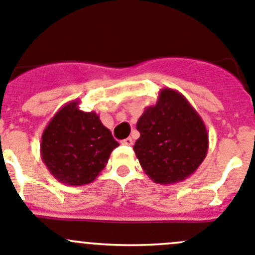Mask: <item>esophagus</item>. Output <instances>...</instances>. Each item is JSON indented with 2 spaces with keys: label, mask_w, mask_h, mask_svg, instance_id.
<instances>
[{
  "label": "esophagus",
  "mask_w": 255,
  "mask_h": 255,
  "mask_svg": "<svg viewBox=\"0 0 255 255\" xmlns=\"http://www.w3.org/2000/svg\"><path fill=\"white\" fill-rule=\"evenodd\" d=\"M122 144H126V145H132L133 144V139L130 137L126 138V139L122 140Z\"/></svg>",
  "instance_id": "1"
}]
</instances>
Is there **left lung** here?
Listing matches in <instances>:
<instances>
[{
    "label": "left lung",
    "mask_w": 255,
    "mask_h": 255,
    "mask_svg": "<svg viewBox=\"0 0 255 255\" xmlns=\"http://www.w3.org/2000/svg\"><path fill=\"white\" fill-rule=\"evenodd\" d=\"M140 137L133 145L145 174L159 184H173L193 174L208 152V132L187 98L163 88L157 103L137 122Z\"/></svg>",
    "instance_id": "obj_1"
}]
</instances>
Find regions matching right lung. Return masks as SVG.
<instances>
[{
  "label": "right lung",
  "mask_w": 255,
  "mask_h": 255,
  "mask_svg": "<svg viewBox=\"0 0 255 255\" xmlns=\"http://www.w3.org/2000/svg\"><path fill=\"white\" fill-rule=\"evenodd\" d=\"M80 101L68 102L52 117L41 138V157L47 169L63 184L92 183L120 143L96 112H83Z\"/></svg>",
  "instance_id": "obj_1"
}]
</instances>
